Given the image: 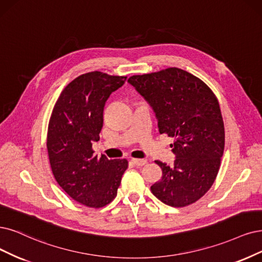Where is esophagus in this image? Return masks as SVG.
Segmentation results:
<instances>
[{
    "label": "esophagus",
    "mask_w": 262,
    "mask_h": 262,
    "mask_svg": "<svg viewBox=\"0 0 262 262\" xmlns=\"http://www.w3.org/2000/svg\"><path fill=\"white\" fill-rule=\"evenodd\" d=\"M132 163L135 164L136 166H143L144 164H147V160H144V159H132Z\"/></svg>",
    "instance_id": "1"
}]
</instances>
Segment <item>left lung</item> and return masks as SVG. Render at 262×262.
<instances>
[{"mask_svg":"<svg viewBox=\"0 0 262 262\" xmlns=\"http://www.w3.org/2000/svg\"><path fill=\"white\" fill-rule=\"evenodd\" d=\"M128 83L144 98L158 120L160 134L173 138V165L161 161L162 179L151 191L164 204L188 206L214 183L225 150V126L218 100L193 74L168 68L133 75Z\"/></svg>","mask_w":262,"mask_h":262,"instance_id":"8db88e82","label":"left lung"}]
</instances>
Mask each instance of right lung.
I'll list each match as a JSON object with an SVG mask.
<instances>
[{"instance_id": "right-lung-1", "label": "right lung", "mask_w": 262, "mask_h": 262, "mask_svg": "<svg viewBox=\"0 0 262 262\" xmlns=\"http://www.w3.org/2000/svg\"><path fill=\"white\" fill-rule=\"evenodd\" d=\"M126 76L94 71L66 86L48 124L47 151L54 177L68 195L89 207H103L114 200L128 162L97 159L92 146L99 140L103 109Z\"/></svg>"}]
</instances>
